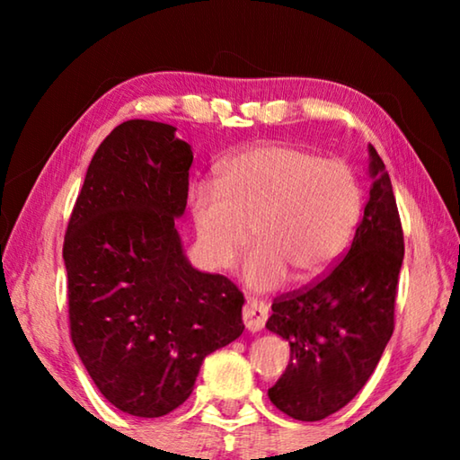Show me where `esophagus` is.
Here are the masks:
<instances>
[{"mask_svg": "<svg viewBox=\"0 0 460 460\" xmlns=\"http://www.w3.org/2000/svg\"><path fill=\"white\" fill-rule=\"evenodd\" d=\"M268 321V306L258 300H247L243 306V323L249 332H258Z\"/></svg>", "mask_w": 460, "mask_h": 460, "instance_id": "esophagus-1", "label": "esophagus"}]
</instances>
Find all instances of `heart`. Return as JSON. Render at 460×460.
Masks as SVG:
<instances>
[{"instance_id": "b5f03b06", "label": "heart", "mask_w": 460, "mask_h": 460, "mask_svg": "<svg viewBox=\"0 0 460 460\" xmlns=\"http://www.w3.org/2000/svg\"><path fill=\"white\" fill-rule=\"evenodd\" d=\"M361 217V186L337 158L290 144H260L233 154L219 168V184H197L190 219L200 260L229 270L260 245L245 266L255 292L282 286L290 274L310 282L337 263Z\"/></svg>"}]
</instances>
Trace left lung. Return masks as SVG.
<instances>
[{"label":"left lung","mask_w":460,"mask_h":460,"mask_svg":"<svg viewBox=\"0 0 460 460\" xmlns=\"http://www.w3.org/2000/svg\"><path fill=\"white\" fill-rule=\"evenodd\" d=\"M367 152L369 200L347 255L321 282L276 298L266 323L290 345V363L268 395L302 422L345 408L394 332L403 233L384 160L371 144Z\"/></svg>","instance_id":"obj_1"}]
</instances>
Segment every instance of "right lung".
Listing matches in <instances>:
<instances>
[{"instance_id":"1","label":"right lung","mask_w":460,"mask_h":460,"mask_svg":"<svg viewBox=\"0 0 460 460\" xmlns=\"http://www.w3.org/2000/svg\"><path fill=\"white\" fill-rule=\"evenodd\" d=\"M190 146L129 119L97 147L65 235L71 337L109 403L160 418L189 400L207 355L241 337L243 294L192 268L174 227Z\"/></svg>"}]
</instances>
